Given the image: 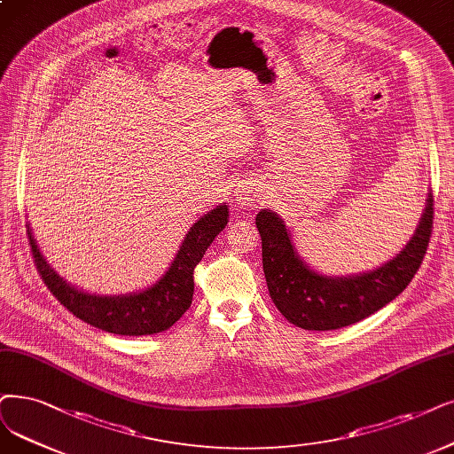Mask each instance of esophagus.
<instances>
[{"label": "esophagus", "instance_id": "obj_1", "mask_svg": "<svg viewBox=\"0 0 454 454\" xmlns=\"http://www.w3.org/2000/svg\"><path fill=\"white\" fill-rule=\"evenodd\" d=\"M261 199H262V192L259 190V186L257 184H253V183H240L239 184V188H237V201H239V205L240 207H253V205H257V203H261Z\"/></svg>", "mask_w": 454, "mask_h": 454}]
</instances>
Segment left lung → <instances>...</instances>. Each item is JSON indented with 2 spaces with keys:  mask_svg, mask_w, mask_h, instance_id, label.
Returning a JSON list of instances; mask_svg holds the SVG:
<instances>
[{
  "mask_svg": "<svg viewBox=\"0 0 454 454\" xmlns=\"http://www.w3.org/2000/svg\"><path fill=\"white\" fill-rule=\"evenodd\" d=\"M434 222V197L411 240L376 270L357 276L328 278L307 266L296 253L290 231L271 210L257 214L262 240V268L271 301L281 315L303 330H339L382 309L395 300L419 270Z\"/></svg>",
  "mask_w": 454,
  "mask_h": 454,
  "instance_id": "1",
  "label": "left lung"
}]
</instances>
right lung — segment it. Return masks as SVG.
<instances>
[{
	"mask_svg": "<svg viewBox=\"0 0 454 454\" xmlns=\"http://www.w3.org/2000/svg\"><path fill=\"white\" fill-rule=\"evenodd\" d=\"M229 217L227 205L215 207L192 225L169 270L153 286L126 296H97L68 285L46 262L27 225L29 246L44 285L59 303L95 328L115 335H153L169 330L193 298V270Z\"/></svg>",
	"mask_w": 454,
	"mask_h": 454,
	"instance_id": "right-lung-1",
	"label": "right lung"
}]
</instances>
